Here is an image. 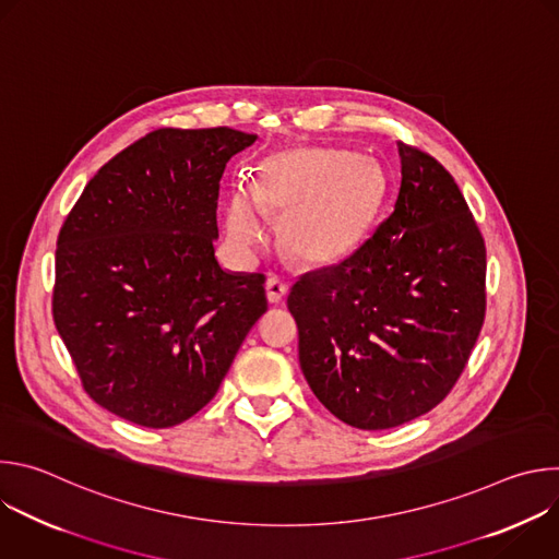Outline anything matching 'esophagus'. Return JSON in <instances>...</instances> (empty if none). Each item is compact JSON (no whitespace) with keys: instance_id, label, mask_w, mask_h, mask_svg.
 Wrapping results in <instances>:
<instances>
[{"instance_id":"obj_1","label":"esophagus","mask_w":559,"mask_h":559,"mask_svg":"<svg viewBox=\"0 0 559 559\" xmlns=\"http://www.w3.org/2000/svg\"><path fill=\"white\" fill-rule=\"evenodd\" d=\"M265 296H267V302L272 305H278L285 296H287V285L274 276H270L265 281Z\"/></svg>"}]
</instances>
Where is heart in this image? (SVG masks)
Here are the masks:
<instances>
[{"label": "heart", "mask_w": 559, "mask_h": 559, "mask_svg": "<svg viewBox=\"0 0 559 559\" xmlns=\"http://www.w3.org/2000/svg\"><path fill=\"white\" fill-rule=\"evenodd\" d=\"M382 194V179L365 154L296 147L261 164L252 190L236 186L225 203V234L243 259L267 238L263 212L285 214L281 241L300 263L323 267L362 243Z\"/></svg>", "instance_id": "heart-1"}]
</instances>
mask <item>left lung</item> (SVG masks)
I'll list each match as a JSON object with an SVG mask.
<instances>
[{"label":"left lung","mask_w":559,"mask_h":559,"mask_svg":"<svg viewBox=\"0 0 559 559\" xmlns=\"http://www.w3.org/2000/svg\"><path fill=\"white\" fill-rule=\"evenodd\" d=\"M397 156L389 218L341 265L305 274L287 298L307 384L365 431L440 405L485 321L487 250L457 183L401 141Z\"/></svg>","instance_id":"8db88e82"}]
</instances>
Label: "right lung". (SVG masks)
Returning <instances> with one entry per match:
<instances>
[{"mask_svg":"<svg viewBox=\"0 0 559 559\" xmlns=\"http://www.w3.org/2000/svg\"><path fill=\"white\" fill-rule=\"evenodd\" d=\"M257 139L154 130L112 156L68 214L52 316L84 389L110 414L150 429L192 418L267 311L265 278L214 257L218 181Z\"/></svg>","mask_w":559,"mask_h":559,"instance_id":"add662e5","label":"right lung"}]
</instances>
